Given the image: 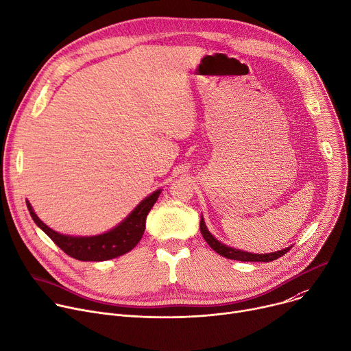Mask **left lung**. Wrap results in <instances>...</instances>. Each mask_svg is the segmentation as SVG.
Wrapping results in <instances>:
<instances>
[{
  "label": "left lung",
  "mask_w": 351,
  "mask_h": 351,
  "mask_svg": "<svg viewBox=\"0 0 351 351\" xmlns=\"http://www.w3.org/2000/svg\"><path fill=\"white\" fill-rule=\"evenodd\" d=\"M200 231H202V235L203 238L206 239V242L210 245L211 249H214L218 254H221V256H224L227 259H232V261H241V262H273L278 258H281L282 254H285L287 252H289L293 246H289L285 249H281L278 252H271V253H263V254H259V253H249V252H245V250H239V249H234L231 246H227L224 243H221L219 241H217L211 234L210 231L207 230L206 224H204V219L202 217L200 219Z\"/></svg>",
  "instance_id": "obj_1"
}]
</instances>
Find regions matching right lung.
<instances>
[{
  "instance_id": "add662e5",
  "label": "right lung",
  "mask_w": 351,
  "mask_h": 351,
  "mask_svg": "<svg viewBox=\"0 0 351 351\" xmlns=\"http://www.w3.org/2000/svg\"><path fill=\"white\" fill-rule=\"evenodd\" d=\"M159 195H161V190L158 189L152 195L145 197L117 227L95 237H71L58 234L49 228L35 214L29 202H26V206L36 226L69 256L82 262H104L130 252L140 242L145 231V218Z\"/></svg>"
}]
</instances>
